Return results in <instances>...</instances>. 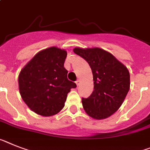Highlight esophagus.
Here are the masks:
<instances>
[{
    "mask_svg": "<svg viewBox=\"0 0 150 150\" xmlns=\"http://www.w3.org/2000/svg\"><path fill=\"white\" fill-rule=\"evenodd\" d=\"M75 83H76V85H77V86H79V85H80V81H79V80H77V81H75Z\"/></svg>",
    "mask_w": 150,
    "mask_h": 150,
    "instance_id": "34e87169",
    "label": "esophagus"
}]
</instances>
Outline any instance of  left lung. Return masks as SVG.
<instances>
[{"label": "left lung", "instance_id": "1", "mask_svg": "<svg viewBox=\"0 0 150 150\" xmlns=\"http://www.w3.org/2000/svg\"><path fill=\"white\" fill-rule=\"evenodd\" d=\"M73 51L88 62L93 74L94 91L88 98L81 99L84 110L96 120L110 117L120 108L129 90L127 68L100 48L76 47Z\"/></svg>", "mask_w": 150, "mask_h": 150}]
</instances>
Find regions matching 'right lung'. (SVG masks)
<instances>
[{
    "instance_id": "obj_1",
    "label": "right lung",
    "mask_w": 150,
    "mask_h": 150,
    "mask_svg": "<svg viewBox=\"0 0 150 150\" xmlns=\"http://www.w3.org/2000/svg\"><path fill=\"white\" fill-rule=\"evenodd\" d=\"M66 56L65 50L47 48L36 53L19 74L21 98L39 115L58 114L65 106L68 93L76 88V84L67 79L64 67Z\"/></svg>"
}]
</instances>
